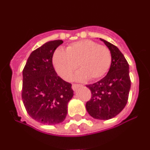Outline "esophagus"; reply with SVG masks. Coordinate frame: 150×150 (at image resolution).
<instances>
[{
	"instance_id": "obj_1",
	"label": "esophagus",
	"mask_w": 150,
	"mask_h": 150,
	"mask_svg": "<svg viewBox=\"0 0 150 150\" xmlns=\"http://www.w3.org/2000/svg\"><path fill=\"white\" fill-rule=\"evenodd\" d=\"M83 85H80V84H73L72 85V88L73 90H76V88H78L79 87H81Z\"/></svg>"
}]
</instances>
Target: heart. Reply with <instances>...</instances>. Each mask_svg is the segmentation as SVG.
Instances as JSON below:
<instances>
[{"instance_id": "b5f03b06", "label": "heart", "mask_w": 150, "mask_h": 150, "mask_svg": "<svg viewBox=\"0 0 150 150\" xmlns=\"http://www.w3.org/2000/svg\"><path fill=\"white\" fill-rule=\"evenodd\" d=\"M52 61L57 74L66 81L71 79L77 65L82 71L76 74V80L83 81L88 78L95 80L108 72L112 55L107 46L90 40H84L71 43L66 50H55Z\"/></svg>"}]
</instances>
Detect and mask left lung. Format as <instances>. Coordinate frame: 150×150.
<instances>
[{"label":"left lung","instance_id":"1","mask_svg":"<svg viewBox=\"0 0 150 150\" xmlns=\"http://www.w3.org/2000/svg\"><path fill=\"white\" fill-rule=\"evenodd\" d=\"M111 52L112 62L107 74L100 81L86 86L91 98L86 104L87 112L94 119L107 120L117 116L126 105L131 80L129 65L120 50L100 38Z\"/></svg>","mask_w":150,"mask_h":150}]
</instances>
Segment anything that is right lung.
<instances>
[{"label":"right lung","mask_w":150,"mask_h":150,"mask_svg":"<svg viewBox=\"0 0 150 150\" xmlns=\"http://www.w3.org/2000/svg\"><path fill=\"white\" fill-rule=\"evenodd\" d=\"M62 43V40L49 41L33 51L22 71L23 104L29 116L43 124L62 122L74 96L72 85L57 75L52 61Z\"/></svg>","instance_id":"obj_1"}]
</instances>
